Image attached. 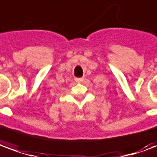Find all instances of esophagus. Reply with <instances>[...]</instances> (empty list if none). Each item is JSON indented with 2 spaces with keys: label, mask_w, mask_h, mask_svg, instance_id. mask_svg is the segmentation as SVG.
<instances>
[{
  "label": "esophagus",
  "mask_w": 157,
  "mask_h": 157,
  "mask_svg": "<svg viewBox=\"0 0 157 157\" xmlns=\"http://www.w3.org/2000/svg\"><path fill=\"white\" fill-rule=\"evenodd\" d=\"M75 81L76 82H78V83H81V82H82L83 81H84V77H75Z\"/></svg>",
  "instance_id": "obj_1"
}]
</instances>
